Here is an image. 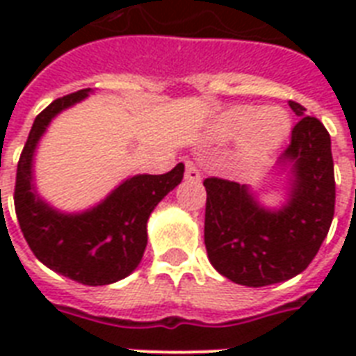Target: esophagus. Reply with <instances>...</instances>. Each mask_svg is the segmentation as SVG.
I'll list each match as a JSON object with an SVG mask.
<instances>
[{
	"label": "esophagus",
	"mask_w": 356,
	"mask_h": 356,
	"mask_svg": "<svg viewBox=\"0 0 356 356\" xmlns=\"http://www.w3.org/2000/svg\"><path fill=\"white\" fill-rule=\"evenodd\" d=\"M184 179L186 181H194V183H200L201 181V172L200 168L195 166L194 162H186V172H184Z\"/></svg>",
	"instance_id": "1"
}]
</instances>
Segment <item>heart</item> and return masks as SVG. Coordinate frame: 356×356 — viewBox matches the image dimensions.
<instances>
[{
	"label": "heart",
	"instance_id": "heart-1",
	"mask_svg": "<svg viewBox=\"0 0 356 356\" xmlns=\"http://www.w3.org/2000/svg\"><path fill=\"white\" fill-rule=\"evenodd\" d=\"M290 129L288 114L282 108L236 105L220 114L212 125V136L222 142L242 134V147L248 155L271 151L281 144Z\"/></svg>",
	"mask_w": 356,
	"mask_h": 356
}]
</instances>
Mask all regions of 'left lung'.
<instances>
[{"label":"left lung","instance_id":"left-lung-1","mask_svg":"<svg viewBox=\"0 0 356 356\" xmlns=\"http://www.w3.org/2000/svg\"><path fill=\"white\" fill-rule=\"evenodd\" d=\"M288 105L299 122L279 156V162L292 166L293 175L286 207L266 211L245 184L220 177L203 181L209 260L223 277L243 286H268L307 270L334 216L331 136L320 120L305 114L303 105Z\"/></svg>","mask_w":356,"mask_h":356}]
</instances>
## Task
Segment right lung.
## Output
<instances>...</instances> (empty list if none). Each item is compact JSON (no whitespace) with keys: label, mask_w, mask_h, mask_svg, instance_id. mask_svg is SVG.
Returning <instances> with one entry per match:
<instances>
[{"label":"right lung","mask_w":356,"mask_h":356,"mask_svg":"<svg viewBox=\"0 0 356 356\" xmlns=\"http://www.w3.org/2000/svg\"><path fill=\"white\" fill-rule=\"evenodd\" d=\"M88 92L58 97L35 118L16 170L14 209L24 238L42 264L81 284L103 286L127 277L140 264L149 214L183 181L184 164L179 162L162 175H134L103 203L81 214H63L44 203L33 186L35 147L49 122Z\"/></svg>","instance_id":"add662e5"}]
</instances>
